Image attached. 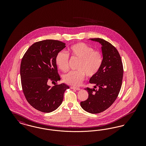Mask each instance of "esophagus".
Instances as JSON below:
<instances>
[{
    "instance_id": "34e87169",
    "label": "esophagus",
    "mask_w": 146,
    "mask_h": 146,
    "mask_svg": "<svg viewBox=\"0 0 146 146\" xmlns=\"http://www.w3.org/2000/svg\"><path fill=\"white\" fill-rule=\"evenodd\" d=\"M70 89H75L76 90H80V89L79 88H78V87H76V86H70Z\"/></svg>"
}]
</instances>
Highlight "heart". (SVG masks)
Listing matches in <instances>:
<instances>
[{"instance_id":"heart-1","label":"heart","mask_w":146,"mask_h":146,"mask_svg":"<svg viewBox=\"0 0 146 146\" xmlns=\"http://www.w3.org/2000/svg\"><path fill=\"white\" fill-rule=\"evenodd\" d=\"M72 58L79 60L76 71H70L63 76L66 83L79 85L82 83L85 75L89 77L95 76L100 70L103 57L100 51L84 42H78L71 46L68 50ZM56 64L63 72L68 70L69 55L64 51H60L56 56Z\"/></svg>"}]
</instances>
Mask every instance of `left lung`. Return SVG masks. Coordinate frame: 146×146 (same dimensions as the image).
Listing matches in <instances>:
<instances>
[{
	"label": "left lung",
	"mask_w": 146,
	"mask_h": 146,
	"mask_svg": "<svg viewBox=\"0 0 146 146\" xmlns=\"http://www.w3.org/2000/svg\"><path fill=\"white\" fill-rule=\"evenodd\" d=\"M90 39L101 44L103 62L97 74L91 77L89 82L94 85V88L85 89L89 97L80 106L85 111L97 114L108 108L118 97L124 72L121 57L113 45L103 39Z\"/></svg>",
	"instance_id": "1"
}]
</instances>
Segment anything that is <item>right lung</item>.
<instances>
[{"label": "right lung", "instance_id": "right-lung-1", "mask_svg": "<svg viewBox=\"0 0 146 146\" xmlns=\"http://www.w3.org/2000/svg\"><path fill=\"white\" fill-rule=\"evenodd\" d=\"M58 40L47 39L36 42L22 57L20 76L22 90L28 103L38 111L50 113L62 102L64 92L69 86L64 83L51 87L49 81L57 82L60 76L57 72V54L66 47Z\"/></svg>", "mask_w": 146, "mask_h": 146}]
</instances>
